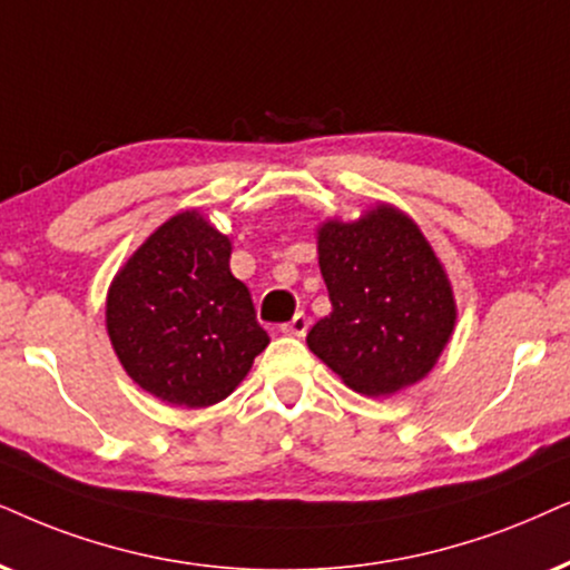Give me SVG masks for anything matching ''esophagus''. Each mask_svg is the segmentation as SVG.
<instances>
[{
  "label": "esophagus",
  "mask_w": 570,
  "mask_h": 570,
  "mask_svg": "<svg viewBox=\"0 0 570 570\" xmlns=\"http://www.w3.org/2000/svg\"><path fill=\"white\" fill-rule=\"evenodd\" d=\"M307 328H309V318L305 313H297L289 323H284V326H281L284 334H292V336H305Z\"/></svg>",
  "instance_id": "1"
}]
</instances>
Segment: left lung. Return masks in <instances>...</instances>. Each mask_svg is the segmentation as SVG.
<instances>
[{"mask_svg": "<svg viewBox=\"0 0 570 570\" xmlns=\"http://www.w3.org/2000/svg\"><path fill=\"white\" fill-rule=\"evenodd\" d=\"M318 255L331 313L309 328L307 347L368 397L426 376L450 342L455 299L421 228L379 205L355 223H323Z\"/></svg>", "mask_w": 570, "mask_h": 570, "instance_id": "obj_1", "label": "left lung"}]
</instances>
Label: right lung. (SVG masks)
Returning a JSON list of instances; mask_svg holds the SVG:
<instances>
[{"mask_svg": "<svg viewBox=\"0 0 570 570\" xmlns=\"http://www.w3.org/2000/svg\"><path fill=\"white\" fill-rule=\"evenodd\" d=\"M232 242L197 210L181 213L134 252L107 294V334L128 376L170 405L226 400L268 347Z\"/></svg>", "mask_w": 570, "mask_h": 570, "instance_id": "right-lung-1", "label": "right lung"}]
</instances>
